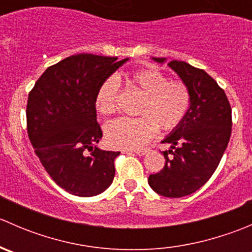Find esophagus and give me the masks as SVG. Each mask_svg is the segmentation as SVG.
Returning a JSON list of instances; mask_svg holds the SVG:
<instances>
[{"instance_id": "obj_1", "label": "esophagus", "mask_w": 252, "mask_h": 252, "mask_svg": "<svg viewBox=\"0 0 252 252\" xmlns=\"http://www.w3.org/2000/svg\"><path fill=\"white\" fill-rule=\"evenodd\" d=\"M150 150L149 149H142V150H134V154L139 155V156H144V155H146L147 152H149ZM126 152H131V151H126Z\"/></svg>"}]
</instances>
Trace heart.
Listing matches in <instances>:
<instances>
[{
  "mask_svg": "<svg viewBox=\"0 0 252 252\" xmlns=\"http://www.w3.org/2000/svg\"><path fill=\"white\" fill-rule=\"evenodd\" d=\"M129 83L144 95L138 118H119L106 126L107 142L116 149H140L151 140L157 128L172 130L177 128L191 105L189 88L182 81H169V78L157 68H145L133 72ZM119 83L114 77L106 79L95 96L97 111L111 116L117 111Z\"/></svg>",
  "mask_w": 252,
  "mask_h": 252,
  "instance_id": "1",
  "label": "heart"
}]
</instances>
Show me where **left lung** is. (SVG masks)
Listing matches in <instances>:
<instances>
[{
  "label": "left lung",
  "mask_w": 252,
  "mask_h": 252,
  "mask_svg": "<svg viewBox=\"0 0 252 252\" xmlns=\"http://www.w3.org/2000/svg\"><path fill=\"white\" fill-rule=\"evenodd\" d=\"M168 65L189 88L191 105L184 121L162 140L171 149L163 151L164 167L150 175L149 185L162 196L183 197L199 190L217 169L232 133V108L224 90L205 70L183 61Z\"/></svg>",
  "instance_id": "8db88e82"
}]
</instances>
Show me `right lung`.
<instances>
[{"label": "right lung", "instance_id": "obj_1", "mask_svg": "<svg viewBox=\"0 0 252 252\" xmlns=\"http://www.w3.org/2000/svg\"><path fill=\"white\" fill-rule=\"evenodd\" d=\"M129 58L79 53L48 67L29 93L27 126L35 154L53 182L69 194L90 197L112 184L121 152L96 144L102 130L95 96Z\"/></svg>", "mask_w": 252, "mask_h": 252}]
</instances>
